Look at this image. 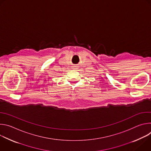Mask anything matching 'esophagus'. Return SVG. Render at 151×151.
<instances>
[{
    "mask_svg": "<svg viewBox=\"0 0 151 151\" xmlns=\"http://www.w3.org/2000/svg\"><path fill=\"white\" fill-rule=\"evenodd\" d=\"M74 69H76V68H74Z\"/></svg>",
    "mask_w": 151,
    "mask_h": 151,
    "instance_id": "obj_1",
    "label": "esophagus"
}]
</instances>
